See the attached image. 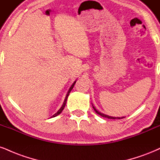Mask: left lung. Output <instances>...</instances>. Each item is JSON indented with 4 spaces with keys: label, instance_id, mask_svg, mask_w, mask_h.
Listing matches in <instances>:
<instances>
[{
    "label": "left lung",
    "instance_id": "1",
    "mask_svg": "<svg viewBox=\"0 0 160 160\" xmlns=\"http://www.w3.org/2000/svg\"><path fill=\"white\" fill-rule=\"evenodd\" d=\"M92 107H93L94 110L95 111V112H96V113H98V114L100 115H101V116H102V117H104V118H110V119H121V118H124V117H122V118H120V117H112V116H109V115H105V114H103V113H101V112H99V111H98L97 109H96L95 108V107H93V106H92Z\"/></svg>",
    "mask_w": 160,
    "mask_h": 160
}]
</instances>
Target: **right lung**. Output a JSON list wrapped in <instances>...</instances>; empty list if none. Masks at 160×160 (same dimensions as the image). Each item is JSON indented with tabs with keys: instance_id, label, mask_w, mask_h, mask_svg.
Segmentation results:
<instances>
[{
	"instance_id": "right-lung-1",
	"label": "right lung",
	"mask_w": 160,
	"mask_h": 160,
	"mask_svg": "<svg viewBox=\"0 0 160 160\" xmlns=\"http://www.w3.org/2000/svg\"><path fill=\"white\" fill-rule=\"evenodd\" d=\"M75 82H76V81H74V82H73V84H72V86H71L70 88H69V90H68V92H67L66 97H65V101H64V102H63V104H62V107H61V108L59 109V110L57 111V112H56L55 114L53 115V116H51V118H53V117H56V116H57V115L60 114V113L62 112V111L63 110V109H64V107H65V104H66V101H67V99H68V95H69V93H70L71 91H72V88H73V87H74V86Z\"/></svg>"
}]
</instances>
